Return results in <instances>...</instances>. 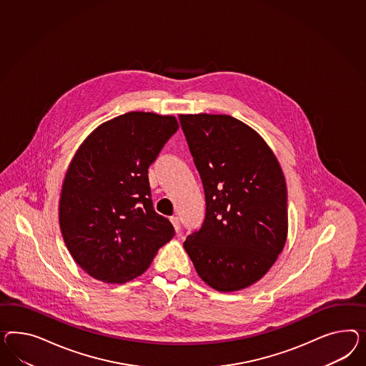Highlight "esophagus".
I'll return each mask as SVG.
<instances>
[{
	"instance_id": "1",
	"label": "esophagus",
	"mask_w": 366,
	"mask_h": 366,
	"mask_svg": "<svg viewBox=\"0 0 366 366\" xmlns=\"http://www.w3.org/2000/svg\"><path fill=\"white\" fill-rule=\"evenodd\" d=\"M170 221H172V224H173V227L176 229V232H179V229H181V222H179V218L178 217H172L170 218Z\"/></svg>"
}]
</instances>
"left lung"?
I'll list each match as a JSON object with an SVG mask.
<instances>
[{"label": "left lung", "mask_w": 366, "mask_h": 366, "mask_svg": "<svg viewBox=\"0 0 366 366\" xmlns=\"http://www.w3.org/2000/svg\"><path fill=\"white\" fill-rule=\"evenodd\" d=\"M205 192V219L184 247L209 287L234 292L276 262L287 234V190L267 142L227 114H179Z\"/></svg>", "instance_id": "obj_1"}]
</instances>
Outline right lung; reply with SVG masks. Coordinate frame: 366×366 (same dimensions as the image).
<instances>
[{
    "label": "right lung",
    "instance_id": "1",
    "mask_svg": "<svg viewBox=\"0 0 366 366\" xmlns=\"http://www.w3.org/2000/svg\"><path fill=\"white\" fill-rule=\"evenodd\" d=\"M177 130L173 116L129 112L99 125L71 159L59 227L71 257L93 278L128 282L174 236L153 208L148 169Z\"/></svg>",
    "mask_w": 366,
    "mask_h": 366
}]
</instances>
